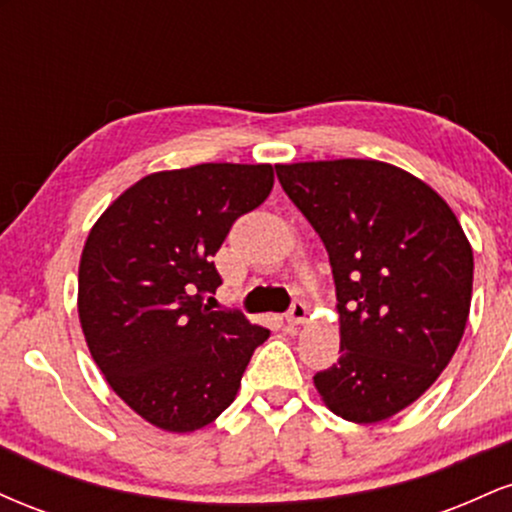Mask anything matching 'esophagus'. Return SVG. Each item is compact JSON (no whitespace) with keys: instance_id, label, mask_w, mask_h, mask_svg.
Returning <instances> with one entry per match:
<instances>
[{"instance_id":"34e87169","label":"esophagus","mask_w":512,"mask_h":512,"mask_svg":"<svg viewBox=\"0 0 512 512\" xmlns=\"http://www.w3.org/2000/svg\"><path fill=\"white\" fill-rule=\"evenodd\" d=\"M305 320H308V305L303 301L291 303L289 313H286V322H291V325H301Z\"/></svg>"}]
</instances>
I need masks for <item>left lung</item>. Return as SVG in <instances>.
<instances>
[{
	"label": "left lung",
	"mask_w": 512,
	"mask_h": 512,
	"mask_svg": "<svg viewBox=\"0 0 512 512\" xmlns=\"http://www.w3.org/2000/svg\"><path fill=\"white\" fill-rule=\"evenodd\" d=\"M322 238L337 284L339 361L315 373L334 414L378 424L448 366L472 303L474 257L452 209L390 163L342 158L276 166Z\"/></svg>",
	"instance_id": "left-lung-1"
}]
</instances>
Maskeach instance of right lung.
<instances>
[{"instance_id":"obj_1","label":"right lung","mask_w":512,"mask_h":512,"mask_svg":"<svg viewBox=\"0 0 512 512\" xmlns=\"http://www.w3.org/2000/svg\"><path fill=\"white\" fill-rule=\"evenodd\" d=\"M274 187V170L240 163L146 175L105 209L79 264V317L101 373L142 419L187 433L236 399L269 330L240 310H211L214 255Z\"/></svg>"}]
</instances>
